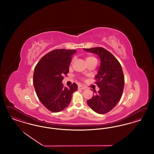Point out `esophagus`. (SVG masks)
Returning <instances> with one entry per match:
<instances>
[{"label":"esophagus","instance_id":"obj_1","mask_svg":"<svg viewBox=\"0 0 154 154\" xmlns=\"http://www.w3.org/2000/svg\"><path fill=\"white\" fill-rule=\"evenodd\" d=\"M78 88H79V89H85V87H84V86H82V85H79Z\"/></svg>","mask_w":154,"mask_h":154}]
</instances>
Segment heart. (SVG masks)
Wrapping results in <instances>:
<instances>
[{
	"mask_svg": "<svg viewBox=\"0 0 154 154\" xmlns=\"http://www.w3.org/2000/svg\"><path fill=\"white\" fill-rule=\"evenodd\" d=\"M94 59H96L94 57H88L86 58V61L90 60H94Z\"/></svg>",
	"mask_w": 154,
	"mask_h": 154,
	"instance_id": "heart-1",
	"label": "heart"
}]
</instances>
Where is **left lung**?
Returning a JSON list of instances; mask_svg holds the SVG:
<instances>
[{
    "label": "left lung",
    "mask_w": 154,
    "mask_h": 154,
    "mask_svg": "<svg viewBox=\"0 0 154 154\" xmlns=\"http://www.w3.org/2000/svg\"><path fill=\"white\" fill-rule=\"evenodd\" d=\"M95 53L100 59V66L95 76V83L100 88L87 100L88 106L98 114H106L120 100L124 88V75L120 63L110 52L102 47L84 48Z\"/></svg>",
    "instance_id": "8db88e82"
}]
</instances>
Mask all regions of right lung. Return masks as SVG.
Returning a JSON list of instances; mask_svg holds the SVG:
<instances>
[{
	"mask_svg": "<svg viewBox=\"0 0 154 154\" xmlns=\"http://www.w3.org/2000/svg\"><path fill=\"white\" fill-rule=\"evenodd\" d=\"M76 50L57 49L43 56L35 68L33 83L37 96L50 111L64 110L71 102L72 96L78 89L73 83L68 88L62 81L69 73V65Z\"/></svg>",
	"mask_w": 154,
	"mask_h": 154,
	"instance_id": "add662e5",
	"label": "right lung"
}]
</instances>
